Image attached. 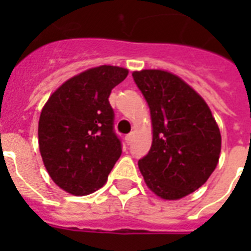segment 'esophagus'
Returning a JSON list of instances; mask_svg holds the SVG:
<instances>
[{"instance_id":"1","label":"esophagus","mask_w":251,"mask_h":251,"mask_svg":"<svg viewBox=\"0 0 251 251\" xmlns=\"http://www.w3.org/2000/svg\"><path fill=\"white\" fill-rule=\"evenodd\" d=\"M125 141H126V143H127V145H130V143L133 142V134H129V135H126Z\"/></svg>"}]
</instances>
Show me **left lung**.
I'll list each match as a JSON object with an SVG mask.
<instances>
[{"mask_svg":"<svg viewBox=\"0 0 251 251\" xmlns=\"http://www.w3.org/2000/svg\"><path fill=\"white\" fill-rule=\"evenodd\" d=\"M133 78L152 121V145L138 161L139 171L157 197L183 198L202 186L218 165V124L202 96L175 74L142 70Z\"/></svg>","mask_w":251,"mask_h":251,"instance_id":"left-lung-1","label":"left lung"}]
</instances>
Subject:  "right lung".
<instances>
[{
    "label": "right lung",
    "instance_id": "1",
    "mask_svg": "<svg viewBox=\"0 0 251 251\" xmlns=\"http://www.w3.org/2000/svg\"><path fill=\"white\" fill-rule=\"evenodd\" d=\"M127 74L110 65L88 69L58 87L41 110L39 149L62 190L82 197L105 185L122 152L108 99Z\"/></svg>",
    "mask_w": 251,
    "mask_h": 251
}]
</instances>
